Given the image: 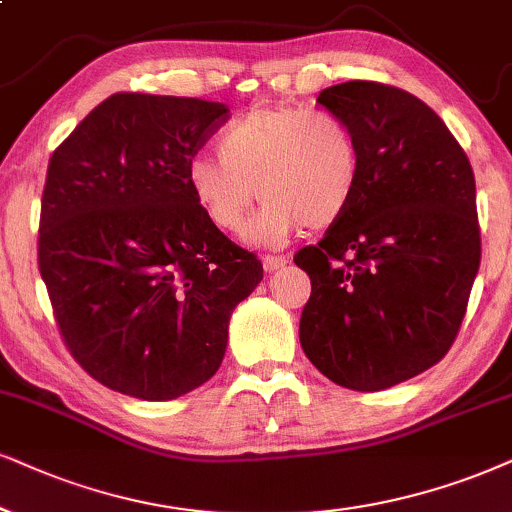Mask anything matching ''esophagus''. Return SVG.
<instances>
[{
    "instance_id": "1",
    "label": "esophagus",
    "mask_w": 512,
    "mask_h": 512,
    "mask_svg": "<svg viewBox=\"0 0 512 512\" xmlns=\"http://www.w3.org/2000/svg\"><path fill=\"white\" fill-rule=\"evenodd\" d=\"M286 257H278V255H264L262 257V267L264 271H276L281 267H286Z\"/></svg>"
}]
</instances>
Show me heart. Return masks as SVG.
<instances>
[{"label":"heart","instance_id":"1","mask_svg":"<svg viewBox=\"0 0 512 512\" xmlns=\"http://www.w3.org/2000/svg\"><path fill=\"white\" fill-rule=\"evenodd\" d=\"M359 177L361 151L347 122L300 106L252 108L224 129L219 155L196 153L186 165L191 196L217 229L238 231L255 196L264 200L248 226L262 245L283 243L300 226H333Z\"/></svg>","mask_w":512,"mask_h":512}]
</instances>
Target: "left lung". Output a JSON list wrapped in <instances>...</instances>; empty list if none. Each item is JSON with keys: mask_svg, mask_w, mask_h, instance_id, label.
Wrapping results in <instances>:
<instances>
[{"mask_svg": "<svg viewBox=\"0 0 512 512\" xmlns=\"http://www.w3.org/2000/svg\"><path fill=\"white\" fill-rule=\"evenodd\" d=\"M361 151L349 210L293 257L312 295L300 316L309 361L335 385L378 392L454 345L482 243L470 160L428 103L383 82L323 89Z\"/></svg>", "mask_w": 512, "mask_h": 512, "instance_id": "8db88e82", "label": "left lung"}]
</instances>
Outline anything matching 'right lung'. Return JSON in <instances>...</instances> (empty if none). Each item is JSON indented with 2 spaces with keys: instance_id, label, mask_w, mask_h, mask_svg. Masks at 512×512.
I'll list each match as a JSON object with an SVG mask.
<instances>
[{
  "instance_id": "add662e5",
  "label": "right lung",
  "mask_w": 512,
  "mask_h": 512,
  "mask_svg": "<svg viewBox=\"0 0 512 512\" xmlns=\"http://www.w3.org/2000/svg\"><path fill=\"white\" fill-rule=\"evenodd\" d=\"M226 118L224 103L120 92L49 158L37 264L68 352L115 392L167 401L210 380L262 281L186 181Z\"/></svg>"
}]
</instances>
